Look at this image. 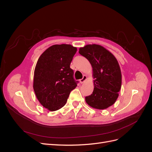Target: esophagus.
<instances>
[{
    "mask_svg": "<svg viewBox=\"0 0 152 152\" xmlns=\"http://www.w3.org/2000/svg\"><path fill=\"white\" fill-rule=\"evenodd\" d=\"M87 76H86V75H83V77H82V78L80 80V83H83V82H86V80H87Z\"/></svg>",
    "mask_w": 152,
    "mask_h": 152,
    "instance_id": "esophagus-1",
    "label": "esophagus"
}]
</instances>
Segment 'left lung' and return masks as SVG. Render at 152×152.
I'll return each mask as SVG.
<instances>
[{"label": "left lung", "mask_w": 152, "mask_h": 152, "mask_svg": "<svg viewBox=\"0 0 152 152\" xmlns=\"http://www.w3.org/2000/svg\"><path fill=\"white\" fill-rule=\"evenodd\" d=\"M93 67L94 90L86 96L87 104L97 109H105L115 104L122 85V75L117 60L99 45H87L79 49Z\"/></svg>", "instance_id": "obj_1"}]
</instances>
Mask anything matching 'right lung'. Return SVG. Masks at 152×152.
Masks as SVG:
<instances>
[{"label":"right lung","mask_w":152,"mask_h":152,"mask_svg":"<svg viewBox=\"0 0 152 152\" xmlns=\"http://www.w3.org/2000/svg\"><path fill=\"white\" fill-rule=\"evenodd\" d=\"M77 48L70 45H54L38 59L34 70V90L41 104L54 111L64 106L70 91L77 86L70 68Z\"/></svg>","instance_id":"1"}]
</instances>
